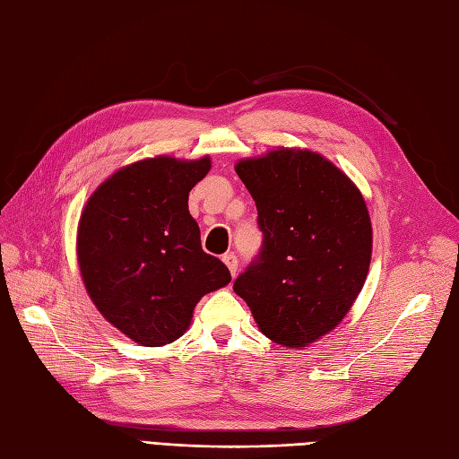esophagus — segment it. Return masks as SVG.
Segmentation results:
<instances>
[{"label":"esophagus","mask_w":459,"mask_h":459,"mask_svg":"<svg viewBox=\"0 0 459 459\" xmlns=\"http://www.w3.org/2000/svg\"><path fill=\"white\" fill-rule=\"evenodd\" d=\"M221 260H224V264L230 268L231 275L238 273V268H239V258L238 256H235L233 253H226L224 256H221Z\"/></svg>","instance_id":"esophagus-1"}]
</instances>
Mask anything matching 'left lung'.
Instances as JSON below:
<instances>
[{"mask_svg":"<svg viewBox=\"0 0 459 459\" xmlns=\"http://www.w3.org/2000/svg\"><path fill=\"white\" fill-rule=\"evenodd\" d=\"M235 172L256 203L258 255L233 283L260 331L314 342L351 310L371 260V221L356 186L322 155L277 149Z\"/></svg>","mask_w":459,"mask_h":459,"instance_id":"8db88e82","label":"left lung"}]
</instances>
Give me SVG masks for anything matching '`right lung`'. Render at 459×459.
I'll use <instances>...</instances> for the list:
<instances>
[{
    "label": "right lung",
    "mask_w": 459,
    "mask_h": 459,
    "mask_svg": "<svg viewBox=\"0 0 459 459\" xmlns=\"http://www.w3.org/2000/svg\"><path fill=\"white\" fill-rule=\"evenodd\" d=\"M211 159L157 157L126 166L90 197L78 228L80 272L110 324L143 346L184 335L203 295L231 281L206 255L189 191Z\"/></svg>",
    "instance_id": "obj_1"
}]
</instances>
